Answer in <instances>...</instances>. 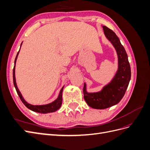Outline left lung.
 I'll return each instance as SVG.
<instances>
[{
    "instance_id": "1",
    "label": "left lung",
    "mask_w": 150,
    "mask_h": 150,
    "mask_svg": "<svg viewBox=\"0 0 150 150\" xmlns=\"http://www.w3.org/2000/svg\"><path fill=\"white\" fill-rule=\"evenodd\" d=\"M104 34L115 47L118 57V70L110 84L101 91L94 93L86 92L84 84V98L88 105L94 109L108 108L118 103L124 96L131 79V67L128 55L118 37L106 26H103Z\"/></svg>"
}]
</instances>
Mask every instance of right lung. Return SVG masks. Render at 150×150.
<instances>
[{
    "instance_id": "add662e5",
    "label": "right lung",
    "mask_w": 150,
    "mask_h": 150,
    "mask_svg": "<svg viewBox=\"0 0 150 150\" xmlns=\"http://www.w3.org/2000/svg\"><path fill=\"white\" fill-rule=\"evenodd\" d=\"M22 45V44H21ZM21 49V48H20ZM19 51L18 52L17 54V56L15 59V61H14V66H13V85L15 86V88L16 89V91L19 95V96L21 99V100L22 102L24 103V105L29 108V110L33 111L34 112H40V113H48V112H55L57 111L58 109H59L60 107L61 106L62 104V91L64 87H62V88L61 89L59 95L57 98L56 100L53 101L52 103L46 104V105H40V106H34L32 105V104H29L28 103H27L22 97L21 93H20L19 89H18L17 84H16V77H15V67H16V60L17 58V56L19 54Z\"/></svg>"
}]
</instances>
